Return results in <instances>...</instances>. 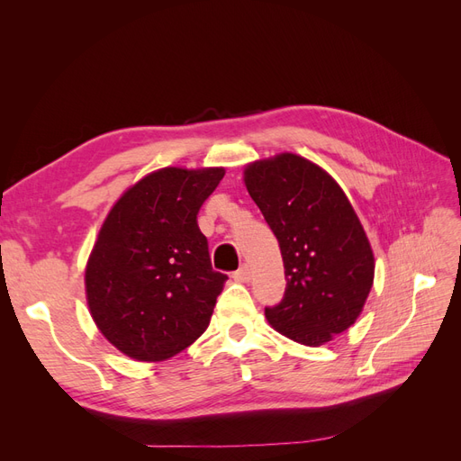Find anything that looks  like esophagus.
<instances>
[{
	"label": "esophagus",
	"mask_w": 461,
	"mask_h": 461,
	"mask_svg": "<svg viewBox=\"0 0 461 461\" xmlns=\"http://www.w3.org/2000/svg\"><path fill=\"white\" fill-rule=\"evenodd\" d=\"M232 276H234V281H239V283H249V278H252V267H249L248 263H244L242 267L236 271Z\"/></svg>",
	"instance_id": "esophagus-1"
}]
</instances>
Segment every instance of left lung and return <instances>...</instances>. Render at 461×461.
I'll use <instances>...</instances> for the list:
<instances>
[{
    "instance_id": "1",
    "label": "left lung",
    "mask_w": 461,
    "mask_h": 461,
    "mask_svg": "<svg viewBox=\"0 0 461 461\" xmlns=\"http://www.w3.org/2000/svg\"><path fill=\"white\" fill-rule=\"evenodd\" d=\"M244 185L275 232L285 263L283 302L267 323L303 346H323L364 312L375 256L364 225L323 167L283 151L244 167Z\"/></svg>"
}]
</instances>
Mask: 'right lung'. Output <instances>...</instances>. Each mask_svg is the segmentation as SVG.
<instances>
[{"label": "right lung", "instance_id": "obj_1", "mask_svg": "<svg viewBox=\"0 0 461 461\" xmlns=\"http://www.w3.org/2000/svg\"><path fill=\"white\" fill-rule=\"evenodd\" d=\"M225 167H163L124 190L85 269L88 310L119 352L158 364L196 342L227 275L215 273L196 215Z\"/></svg>", "mask_w": 461, "mask_h": 461}]
</instances>
